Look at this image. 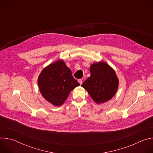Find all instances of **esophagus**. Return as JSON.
<instances>
[{
  "label": "esophagus",
  "mask_w": 153,
  "mask_h": 153,
  "mask_svg": "<svg viewBox=\"0 0 153 153\" xmlns=\"http://www.w3.org/2000/svg\"><path fill=\"white\" fill-rule=\"evenodd\" d=\"M82 80H82V79H79V80H78V82H79V83H80V85L82 83Z\"/></svg>",
  "instance_id": "esophagus-1"
}]
</instances>
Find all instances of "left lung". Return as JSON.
Wrapping results in <instances>:
<instances>
[{
    "instance_id": "8db88e82",
    "label": "left lung",
    "mask_w": 153,
    "mask_h": 153,
    "mask_svg": "<svg viewBox=\"0 0 153 153\" xmlns=\"http://www.w3.org/2000/svg\"><path fill=\"white\" fill-rule=\"evenodd\" d=\"M91 76L82 85L97 103L110 100L118 88L119 80L114 70L103 62L90 67Z\"/></svg>"
}]
</instances>
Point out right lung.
<instances>
[{
    "instance_id": "right-lung-1",
    "label": "right lung",
    "mask_w": 153,
    "mask_h": 153,
    "mask_svg": "<svg viewBox=\"0 0 153 153\" xmlns=\"http://www.w3.org/2000/svg\"><path fill=\"white\" fill-rule=\"evenodd\" d=\"M40 93L54 106L62 105L70 92L80 83L65 62L59 60L43 69L38 78Z\"/></svg>"
}]
</instances>
